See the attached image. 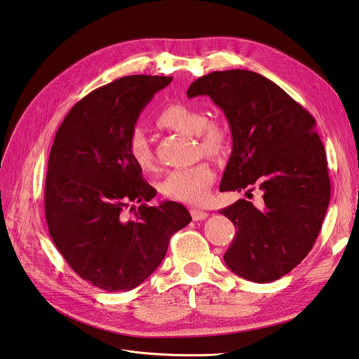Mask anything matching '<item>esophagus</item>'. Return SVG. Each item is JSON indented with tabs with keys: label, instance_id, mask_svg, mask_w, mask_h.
<instances>
[{
	"label": "esophagus",
	"instance_id": "obj_1",
	"mask_svg": "<svg viewBox=\"0 0 359 359\" xmlns=\"http://www.w3.org/2000/svg\"><path fill=\"white\" fill-rule=\"evenodd\" d=\"M190 214H191V217H193V220H203V219H206V217H208V212L206 211H203V210H199V208H193V210H190Z\"/></svg>",
	"mask_w": 359,
	"mask_h": 359
}]
</instances>
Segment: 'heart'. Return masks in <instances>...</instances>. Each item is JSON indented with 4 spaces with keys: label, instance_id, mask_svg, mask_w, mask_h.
<instances>
[{
    "label": "heart",
    "instance_id": "obj_1",
    "mask_svg": "<svg viewBox=\"0 0 359 359\" xmlns=\"http://www.w3.org/2000/svg\"><path fill=\"white\" fill-rule=\"evenodd\" d=\"M160 127L180 133L194 135L203 154L219 156L226 149L227 132L222 123L206 119L203 111L186 103H170L157 115ZM127 151L135 165L142 170L154 168V156L147 136L140 128H133L127 140ZM215 180V172L206 161L169 172L161 182L166 198L184 203H201Z\"/></svg>",
    "mask_w": 359,
    "mask_h": 359
}]
</instances>
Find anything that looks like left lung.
I'll return each mask as SVG.
<instances>
[{
    "mask_svg": "<svg viewBox=\"0 0 359 359\" xmlns=\"http://www.w3.org/2000/svg\"><path fill=\"white\" fill-rule=\"evenodd\" d=\"M210 95L232 133V154L220 190H262V205L245 199L220 210L235 229L224 262L236 276L269 283L309 255L331 198L327 154L316 121L277 83L250 70L212 72L187 97Z\"/></svg>",
    "mask_w": 359,
    "mask_h": 359,
    "instance_id": "left-lung-1",
    "label": "left lung"
}]
</instances>
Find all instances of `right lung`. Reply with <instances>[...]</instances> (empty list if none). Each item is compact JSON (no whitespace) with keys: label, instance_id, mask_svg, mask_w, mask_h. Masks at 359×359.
<instances>
[{"label":"right lung","instance_id":"right-lung-1","mask_svg":"<svg viewBox=\"0 0 359 359\" xmlns=\"http://www.w3.org/2000/svg\"><path fill=\"white\" fill-rule=\"evenodd\" d=\"M170 76L133 74L76 103L53 139L45 182L52 241L76 274L107 292L142 283L165 259L170 236L191 222L181 203L156 196L127 151L144 107ZM140 201L135 219L123 210Z\"/></svg>","mask_w":359,"mask_h":359}]
</instances>
